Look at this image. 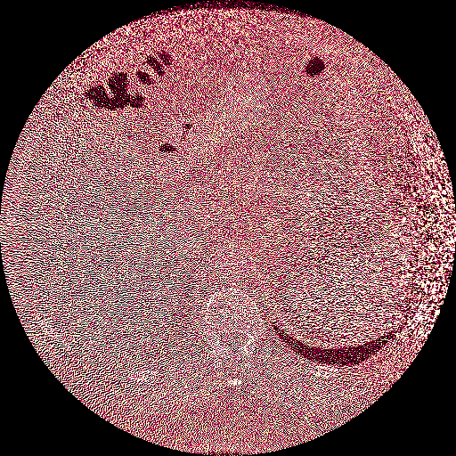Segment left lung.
<instances>
[{"label":"left lung","instance_id":"8db88e82","mask_svg":"<svg viewBox=\"0 0 456 456\" xmlns=\"http://www.w3.org/2000/svg\"><path fill=\"white\" fill-rule=\"evenodd\" d=\"M278 330L281 331V329H278ZM284 330H286V329H284ZM281 337H283V335H281ZM391 337H393V331H387V333L380 335L374 342L354 346V348H352V346H348V348H312L310 346L301 344L297 338L286 335V338L293 340V342H289V344H293V346H297L298 348H305L303 355H305V354L310 351L311 354H309L307 353L309 355L306 357H314L316 361L329 362V363H330V362H333V363H348V362H352V363H361V362L365 361V359H369L372 354H376L377 350H380V346H386V342H387Z\"/></svg>","mask_w":456,"mask_h":456}]
</instances>
